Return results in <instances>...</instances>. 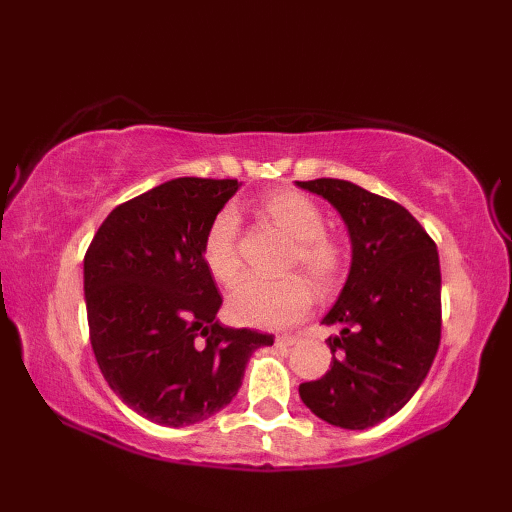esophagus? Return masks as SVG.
Here are the masks:
<instances>
[{
    "label": "esophagus",
    "mask_w": 512,
    "mask_h": 512,
    "mask_svg": "<svg viewBox=\"0 0 512 512\" xmlns=\"http://www.w3.org/2000/svg\"><path fill=\"white\" fill-rule=\"evenodd\" d=\"M297 343V336H292V334H279L277 336V345L279 347H290V345H295Z\"/></svg>",
    "instance_id": "esophagus-1"
}]
</instances>
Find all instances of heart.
Masks as SVG:
<instances>
[{"mask_svg":"<svg viewBox=\"0 0 512 512\" xmlns=\"http://www.w3.org/2000/svg\"><path fill=\"white\" fill-rule=\"evenodd\" d=\"M262 213L292 239L288 268H301L321 295L339 288L347 266L345 248L339 239L325 233V217L308 195L273 191L262 200ZM237 235L239 220L233 211L217 213L204 233V266L220 284H231L242 268ZM312 301V288L299 275L277 281L248 277L231 290L228 310L235 321L244 325L279 330L306 317Z\"/></svg>","mask_w":512,"mask_h":512,"instance_id":"heart-1","label":"heart"}]
</instances>
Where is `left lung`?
I'll return each instance as SVG.
<instances>
[{"label": "left lung", "instance_id": "obj_1", "mask_svg": "<svg viewBox=\"0 0 512 512\" xmlns=\"http://www.w3.org/2000/svg\"><path fill=\"white\" fill-rule=\"evenodd\" d=\"M297 187L328 200L347 226L352 264L325 325L332 363L299 385L314 416L341 429H367L394 416L427 378L440 345L438 248L405 206L347 180Z\"/></svg>", "mask_w": 512, "mask_h": 512}]
</instances>
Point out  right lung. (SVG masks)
Instances as JSON below:
<instances>
[{
    "label": "right lung",
    "mask_w": 512,
    "mask_h": 512,
    "mask_svg": "<svg viewBox=\"0 0 512 512\" xmlns=\"http://www.w3.org/2000/svg\"><path fill=\"white\" fill-rule=\"evenodd\" d=\"M242 182L176 178L105 217L83 262L90 341L107 385L138 416L189 427L226 407L273 334L217 321L202 239Z\"/></svg>",
    "instance_id": "add662e5"
}]
</instances>
